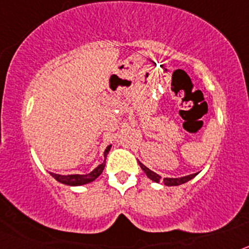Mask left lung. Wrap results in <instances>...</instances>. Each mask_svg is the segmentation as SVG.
<instances>
[{
  "label": "left lung",
  "instance_id": "1",
  "mask_svg": "<svg viewBox=\"0 0 249 249\" xmlns=\"http://www.w3.org/2000/svg\"><path fill=\"white\" fill-rule=\"evenodd\" d=\"M141 166V168L143 169V172L146 173L147 177L149 178V179H152L153 182H156V183H160V182H163L166 186H179V184H183L186 183V182L191 181L192 178H195L196 176H197V173H193V175H188V176H184V177H179V178H160V175H157V173H155L153 171H151L149 168H147L146 166H144L143 163H141V162H138Z\"/></svg>",
  "mask_w": 249,
  "mask_h": 249
}]
</instances>
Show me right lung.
Returning a JSON list of instances; mask_svg holds the SVG:
<instances>
[{"label":"right lung","mask_w":249,"mask_h":249,"mask_svg":"<svg viewBox=\"0 0 249 249\" xmlns=\"http://www.w3.org/2000/svg\"><path fill=\"white\" fill-rule=\"evenodd\" d=\"M109 149H111V144H109L107 148L105 149V160H103L102 163L98 164L96 168L92 171V172L87 173V175H67V176H62V175H56V173H52L50 172V175L58 181L59 183H63V184H67V186H82V184H87L89 182H93L98 176L102 173L103 168H105V164H106V157L108 155Z\"/></svg>","instance_id":"obj_1"}]
</instances>
